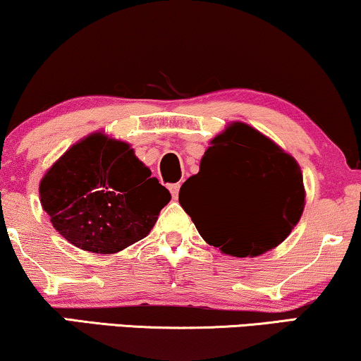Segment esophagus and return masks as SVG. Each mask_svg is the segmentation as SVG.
Returning <instances> with one entry per match:
<instances>
[{"mask_svg":"<svg viewBox=\"0 0 361 361\" xmlns=\"http://www.w3.org/2000/svg\"><path fill=\"white\" fill-rule=\"evenodd\" d=\"M168 190H170V193H171V196L173 198H178V193H180V183H173V185H170L168 186Z\"/></svg>","mask_w":361,"mask_h":361,"instance_id":"esophagus-1","label":"esophagus"}]
</instances>
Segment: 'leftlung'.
I'll return each instance as SVG.
<instances>
[{"label": "left lung", "mask_w": 361, "mask_h": 361, "mask_svg": "<svg viewBox=\"0 0 361 361\" xmlns=\"http://www.w3.org/2000/svg\"><path fill=\"white\" fill-rule=\"evenodd\" d=\"M180 204L207 243L231 257H258L300 221L302 170L270 138L235 121L212 140L200 171L180 188Z\"/></svg>", "instance_id": "obj_1"}]
</instances>
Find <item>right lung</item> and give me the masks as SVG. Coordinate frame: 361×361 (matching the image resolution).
Returning a JSON list of instances; mask_svg holds the SVG:
<instances>
[{
	"label": "right lung",
	"mask_w": 361,
	"mask_h": 361,
	"mask_svg": "<svg viewBox=\"0 0 361 361\" xmlns=\"http://www.w3.org/2000/svg\"><path fill=\"white\" fill-rule=\"evenodd\" d=\"M39 196L63 238L102 255L143 240L171 200L130 145L103 133L73 145L43 176Z\"/></svg>",
	"instance_id": "1"
}]
</instances>
